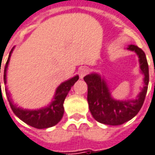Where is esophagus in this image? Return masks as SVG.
Returning a JSON list of instances; mask_svg holds the SVG:
<instances>
[{"mask_svg": "<svg viewBox=\"0 0 155 155\" xmlns=\"http://www.w3.org/2000/svg\"><path fill=\"white\" fill-rule=\"evenodd\" d=\"M88 73H89V70H88V68L86 67L81 68V71H80V72H79L81 79H83V78H84V76L88 74Z\"/></svg>", "mask_w": 155, "mask_h": 155, "instance_id": "34e87169", "label": "esophagus"}]
</instances>
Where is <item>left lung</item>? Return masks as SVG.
<instances>
[{
    "label": "left lung",
    "mask_w": 155,
    "mask_h": 155,
    "mask_svg": "<svg viewBox=\"0 0 155 155\" xmlns=\"http://www.w3.org/2000/svg\"><path fill=\"white\" fill-rule=\"evenodd\" d=\"M134 51L138 56L140 70L144 75V86L135 100L116 101L111 97L107 84L101 75L92 73L84 76L88 85L87 101L92 116L100 123L110 125H120L135 116L143 104L149 84V65L145 54L140 48L130 45L127 48Z\"/></svg>",
    "instance_id": "obj_1"
}]
</instances>
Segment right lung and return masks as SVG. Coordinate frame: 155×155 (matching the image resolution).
<instances>
[{
  "mask_svg": "<svg viewBox=\"0 0 155 155\" xmlns=\"http://www.w3.org/2000/svg\"><path fill=\"white\" fill-rule=\"evenodd\" d=\"M12 51H13V49L9 54V57L5 65V69H4V84H6V71H7V67H8L9 61H10L11 55H12ZM78 80H79V76L75 75L73 78H71L70 80L64 81L62 84H60L55 91L54 99L51 104L48 105L47 107L41 108L40 110H24L21 108L17 107L15 104H13L12 100L11 99L10 93L7 91V90L5 91V94H6L9 104L12 108V111L19 119H21L23 122L29 124L30 126L34 127L36 129H46V128H50V127L55 125L62 119L63 114H64V105L63 104H64L65 97L67 96L69 91H71V87L74 85V83Z\"/></svg>",
  "mask_w": 155,
  "mask_h": 155,
  "instance_id": "1",
  "label": "right lung"
}]
</instances>
